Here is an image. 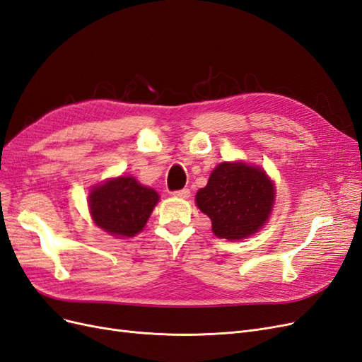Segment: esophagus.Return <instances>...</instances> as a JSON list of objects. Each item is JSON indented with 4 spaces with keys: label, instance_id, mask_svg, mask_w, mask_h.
<instances>
[{
    "label": "esophagus",
    "instance_id": "obj_1",
    "mask_svg": "<svg viewBox=\"0 0 362 362\" xmlns=\"http://www.w3.org/2000/svg\"><path fill=\"white\" fill-rule=\"evenodd\" d=\"M173 195H174V197H180V198H188V197L191 195V191H189L188 188H183V189H180V191H174Z\"/></svg>",
    "mask_w": 362,
    "mask_h": 362
}]
</instances>
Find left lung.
<instances>
[{
  "mask_svg": "<svg viewBox=\"0 0 362 362\" xmlns=\"http://www.w3.org/2000/svg\"><path fill=\"white\" fill-rule=\"evenodd\" d=\"M275 200L272 180L263 168L223 162L197 192L195 203L212 221L214 235L239 240L257 233L269 219Z\"/></svg>",
  "mask_w": 362,
  "mask_h": 362,
  "instance_id": "8db88e82",
  "label": "left lung"
}]
</instances>
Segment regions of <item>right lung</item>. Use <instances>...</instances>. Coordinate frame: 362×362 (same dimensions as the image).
<instances>
[{
    "label": "right lung",
    "instance_id": "add662e5",
    "mask_svg": "<svg viewBox=\"0 0 362 362\" xmlns=\"http://www.w3.org/2000/svg\"><path fill=\"white\" fill-rule=\"evenodd\" d=\"M158 202V192L132 176H120L93 186L88 195L95 224L115 238L138 235Z\"/></svg>",
    "mask_w": 362,
    "mask_h": 362
}]
</instances>
